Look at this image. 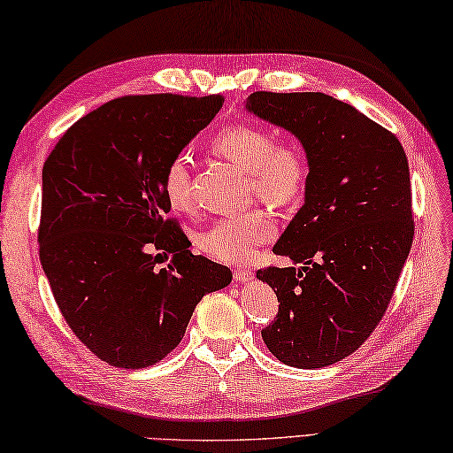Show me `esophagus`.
Returning a JSON list of instances; mask_svg holds the SVG:
<instances>
[{
  "instance_id": "obj_1",
  "label": "esophagus",
  "mask_w": 453,
  "mask_h": 453,
  "mask_svg": "<svg viewBox=\"0 0 453 453\" xmlns=\"http://www.w3.org/2000/svg\"><path fill=\"white\" fill-rule=\"evenodd\" d=\"M253 276H255L253 271H251V268H247V266H239L234 271V278L237 282H247V280H251Z\"/></svg>"
}]
</instances>
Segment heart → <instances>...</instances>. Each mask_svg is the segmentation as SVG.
Wrapping results in <instances>:
<instances>
[{
  "label": "heart",
  "mask_w": 453,
  "mask_h": 453,
  "mask_svg": "<svg viewBox=\"0 0 453 453\" xmlns=\"http://www.w3.org/2000/svg\"><path fill=\"white\" fill-rule=\"evenodd\" d=\"M216 156L234 163L249 175V190L276 208L296 204L310 180V161L292 138H274L271 130L255 124H229L210 142ZM163 192L169 204L188 211V157L173 156L163 171ZM274 237V219L268 211L253 208L239 216L219 218L198 237V249L221 263H243L257 247Z\"/></svg>",
  "instance_id": "1"
}]
</instances>
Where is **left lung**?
Instances as JSON below:
<instances>
[{"mask_svg": "<svg viewBox=\"0 0 453 453\" xmlns=\"http://www.w3.org/2000/svg\"><path fill=\"white\" fill-rule=\"evenodd\" d=\"M247 109L290 130L310 161L305 204L273 247L302 266L257 271L280 303L263 341L288 365L323 368L360 349L395 292L415 235L407 153L323 93L255 91Z\"/></svg>", "mask_w": 453, "mask_h": 453, "instance_id": "8db88e82", "label": "left lung"}]
</instances>
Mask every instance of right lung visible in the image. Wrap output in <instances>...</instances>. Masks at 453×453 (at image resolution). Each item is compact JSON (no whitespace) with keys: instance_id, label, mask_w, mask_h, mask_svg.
<instances>
[{"instance_id":"obj_1","label":"right lung","mask_w":453,"mask_h":453,"mask_svg":"<svg viewBox=\"0 0 453 453\" xmlns=\"http://www.w3.org/2000/svg\"><path fill=\"white\" fill-rule=\"evenodd\" d=\"M224 95H128L85 114L42 167L38 257L54 300L85 349L117 368L177 349L202 296L227 266L188 251L163 192L173 156L208 127ZM173 252L157 269V258Z\"/></svg>"}]
</instances>
